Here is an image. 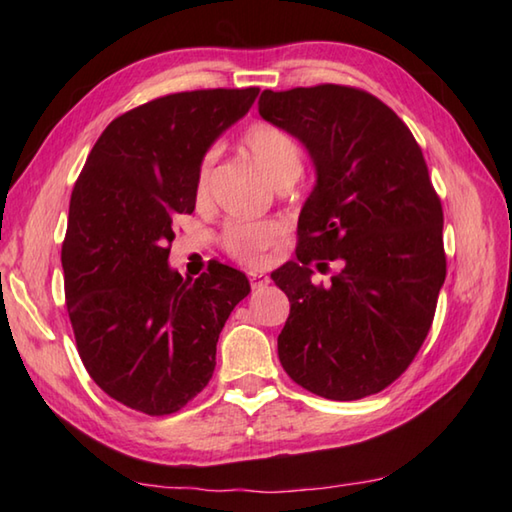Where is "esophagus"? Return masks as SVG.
<instances>
[{
    "label": "esophagus",
    "mask_w": 512,
    "mask_h": 512,
    "mask_svg": "<svg viewBox=\"0 0 512 512\" xmlns=\"http://www.w3.org/2000/svg\"><path fill=\"white\" fill-rule=\"evenodd\" d=\"M270 284V277L264 273H250V286L253 288H264Z\"/></svg>",
    "instance_id": "esophagus-1"
}]
</instances>
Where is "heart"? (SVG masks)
Instances as JSON below:
<instances>
[{"label": "heart", "instance_id": "b5f03b06", "mask_svg": "<svg viewBox=\"0 0 512 512\" xmlns=\"http://www.w3.org/2000/svg\"><path fill=\"white\" fill-rule=\"evenodd\" d=\"M242 147L250 160L275 184L295 182L301 173V147L295 138L273 123H250L242 134ZM209 171L211 156H206L198 169V178H195V200L198 202H204L209 193ZM281 237H284V228L277 222H233L224 231V248L237 262L259 264L266 250L273 248Z\"/></svg>", "mask_w": 512, "mask_h": 512}]
</instances>
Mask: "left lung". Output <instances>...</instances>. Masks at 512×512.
<instances>
[{"label":"left lung","mask_w":512,"mask_h":512,"mask_svg":"<svg viewBox=\"0 0 512 512\" xmlns=\"http://www.w3.org/2000/svg\"><path fill=\"white\" fill-rule=\"evenodd\" d=\"M257 105L306 147L317 173L299 215L297 259L270 275L290 301L279 361L328 400L378 394L427 339L447 277L427 162L394 110L363 90H264ZM328 263L337 273L317 287L313 268Z\"/></svg>","instance_id":"left-lung-1"}]
</instances>
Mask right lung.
<instances>
[{
    "label": "right lung",
    "mask_w": 512,
    "mask_h": 512,
    "mask_svg": "<svg viewBox=\"0 0 512 512\" xmlns=\"http://www.w3.org/2000/svg\"><path fill=\"white\" fill-rule=\"evenodd\" d=\"M259 88L149 101L105 127L70 198L61 248L79 356L107 396L147 416L209 385L217 339L250 284L226 264L198 279L169 266L173 215L193 213L206 151L246 116Z\"/></svg>",
    "instance_id": "obj_1"
}]
</instances>
